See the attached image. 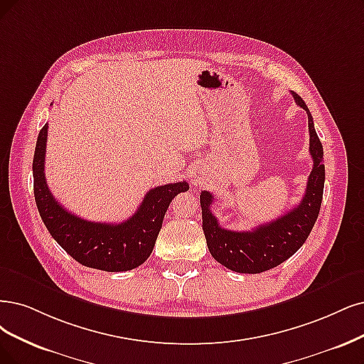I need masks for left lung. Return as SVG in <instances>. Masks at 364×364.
<instances>
[{"label":"left lung","instance_id":"obj_1","mask_svg":"<svg viewBox=\"0 0 364 364\" xmlns=\"http://www.w3.org/2000/svg\"><path fill=\"white\" fill-rule=\"evenodd\" d=\"M292 96L295 103L307 114L311 134L309 151L314 160L306 193L300 204L276 220L259 225L252 231L238 232L223 230L210 210L214 196L207 191L200 193L203 230L211 257L237 273L258 274L287 261L303 246L318 219L326 180V166L322 160L324 150L316 134L311 111L299 94L292 92Z\"/></svg>","mask_w":364,"mask_h":364}]
</instances>
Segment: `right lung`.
I'll return each instance as SVG.
<instances>
[{
    "label": "right lung",
    "mask_w": 364,
    "mask_h": 364,
    "mask_svg": "<svg viewBox=\"0 0 364 364\" xmlns=\"http://www.w3.org/2000/svg\"><path fill=\"white\" fill-rule=\"evenodd\" d=\"M48 124L38 133L34 160V198L49 234L70 257L103 272H127L150 257L173 196L189 191L186 181L157 186L146 192L132 218L121 223H100L77 218L53 198L45 177Z\"/></svg>",
    "instance_id": "add662e5"
}]
</instances>
